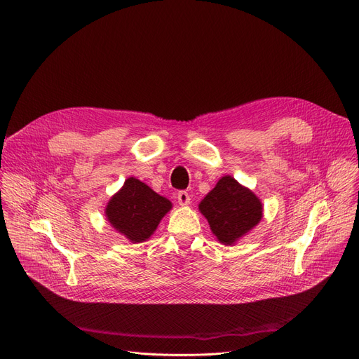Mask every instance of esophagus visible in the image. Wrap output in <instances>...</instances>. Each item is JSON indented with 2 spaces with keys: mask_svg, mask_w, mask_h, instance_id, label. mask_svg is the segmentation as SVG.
I'll return each instance as SVG.
<instances>
[{
  "mask_svg": "<svg viewBox=\"0 0 359 359\" xmlns=\"http://www.w3.org/2000/svg\"><path fill=\"white\" fill-rule=\"evenodd\" d=\"M177 202L180 205H188V204H191V195L186 192V191H180L179 194H177Z\"/></svg>",
  "mask_w": 359,
  "mask_h": 359,
  "instance_id": "1",
  "label": "esophagus"
}]
</instances>
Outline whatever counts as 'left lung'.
<instances>
[{"label": "left lung", "mask_w": 359, "mask_h": 359, "mask_svg": "<svg viewBox=\"0 0 359 359\" xmlns=\"http://www.w3.org/2000/svg\"><path fill=\"white\" fill-rule=\"evenodd\" d=\"M199 211L205 215L217 239L224 245L236 242L262 217L259 199L230 176L218 180L215 188L201 201Z\"/></svg>", "instance_id": "8db88e82"}]
</instances>
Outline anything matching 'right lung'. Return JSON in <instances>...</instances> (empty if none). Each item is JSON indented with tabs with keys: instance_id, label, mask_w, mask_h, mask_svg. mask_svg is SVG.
<instances>
[{
	"instance_id": "add662e5",
	"label": "right lung",
	"mask_w": 359,
	"mask_h": 359,
	"mask_svg": "<svg viewBox=\"0 0 359 359\" xmlns=\"http://www.w3.org/2000/svg\"><path fill=\"white\" fill-rule=\"evenodd\" d=\"M170 208L168 199L155 194L141 180L129 177L108 202L105 215L116 230L136 243L152 235Z\"/></svg>"
}]
</instances>
